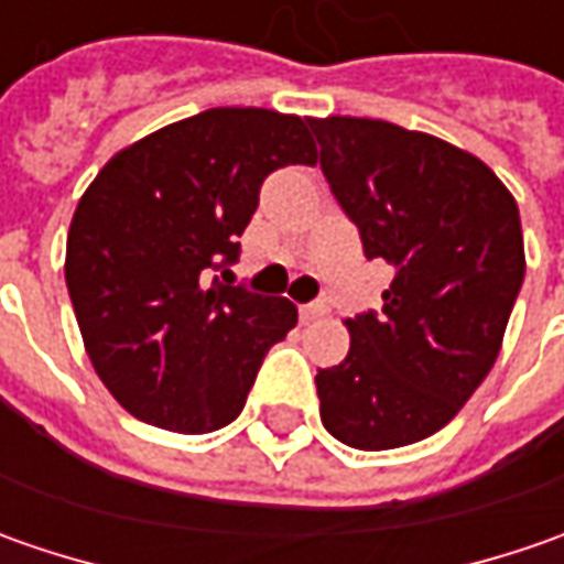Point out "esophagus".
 I'll return each instance as SVG.
<instances>
[{"instance_id": "1", "label": "esophagus", "mask_w": 564, "mask_h": 564, "mask_svg": "<svg viewBox=\"0 0 564 564\" xmlns=\"http://www.w3.org/2000/svg\"><path fill=\"white\" fill-rule=\"evenodd\" d=\"M326 314V304L323 301H314V304H304L301 307V323H311V319H319V316Z\"/></svg>"}]
</instances>
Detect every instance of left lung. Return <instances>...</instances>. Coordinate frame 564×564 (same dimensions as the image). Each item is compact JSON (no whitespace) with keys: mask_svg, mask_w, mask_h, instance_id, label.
Instances as JSON below:
<instances>
[{"mask_svg":"<svg viewBox=\"0 0 564 564\" xmlns=\"http://www.w3.org/2000/svg\"><path fill=\"white\" fill-rule=\"evenodd\" d=\"M319 169L395 279L382 311L345 319L348 358L316 373L338 443L382 452L452 421L499 358L524 282L521 216L477 156L379 119H311Z\"/></svg>","mask_w":564,"mask_h":564,"instance_id":"8db88e82","label":"left lung"}]
</instances>
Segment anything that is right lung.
I'll list each match as a JSON object with an SVG mask.
<instances>
[{
	"label": "right lung",
	"mask_w": 564,
	"mask_h": 564,
	"mask_svg": "<svg viewBox=\"0 0 564 564\" xmlns=\"http://www.w3.org/2000/svg\"><path fill=\"white\" fill-rule=\"evenodd\" d=\"M314 163L307 119L223 106L99 169L68 228L65 282L90 364L128 414L175 433H213L241 414L297 307L231 285L228 267L263 178Z\"/></svg>",
	"instance_id": "add662e5"
}]
</instances>
